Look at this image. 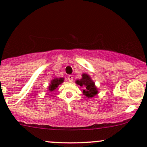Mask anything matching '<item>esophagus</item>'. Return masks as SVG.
Segmentation results:
<instances>
[{
    "label": "esophagus",
    "instance_id": "34e87169",
    "mask_svg": "<svg viewBox=\"0 0 147 147\" xmlns=\"http://www.w3.org/2000/svg\"><path fill=\"white\" fill-rule=\"evenodd\" d=\"M67 80H69V82H72V81H73V76H72V75H68Z\"/></svg>",
    "mask_w": 147,
    "mask_h": 147
}]
</instances>
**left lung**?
Instances as JSON below:
<instances>
[{
	"mask_svg": "<svg viewBox=\"0 0 147 147\" xmlns=\"http://www.w3.org/2000/svg\"><path fill=\"white\" fill-rule=\"evenodd\" d=\"M76 83L81 87H84V90H83V94L88 98L94 97L98 93L97 87L94 85V82L87 74H83L82 79L80 80H77Z\"/></svg>",
	"mask_w": 147,
	"mask_h": 147,
	"instance_id": "8db88e82",
	"label": "left lung"
}]
</instances>
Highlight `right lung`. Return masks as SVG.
<instances>
[{"mask_svg": "<svg viewBox=\"0 0 147 147\" xmlns=\"http://www.w3.org/2000/svg\"><path fill=\"white\" fill-rule=\"evenodd\" d=\"M63 81H64L63 78H55L54 80L51 81V84L49 86V90L52 92L54 90H55L57 87V86L61 84V83H63Z\"/></svg>", "mask_w": 147, "mask_h": 147, "instance_id": "right-lung-1", "label": "right lung"}]
</instances>
